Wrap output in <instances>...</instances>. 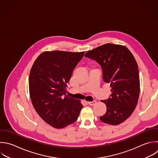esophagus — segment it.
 Instances as JSON below:
<instances>
[{
    "mask_svg": "<svg viewBox=\"0 0 158 158\" xmlns=\"http://www.w3.org/2000/svg\"><path fill=\"white\" fill-rule=\"evenodd\" d=\"M88 103L90 105V106H94L96 103V101H89L88 102Z\"/></svg>",
    "mask_w": 158,
    "mask_h": 158,
    "instance_id": "obj_1",
    "label": "esophagus"
}]
</instances>
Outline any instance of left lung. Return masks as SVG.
I'll list each match as a JSON object with an SVG mask.
<instances>
[{
    "instance_id": "8db88e82",
    "label": "left lung",
    "mask_w": 158,
    "mask_h": 158,
    "mask_svg": "<svg viewBox=\"0 0 158 158\" xmlns=\"http://www.w3.org/2000/svg\"><path fill=\"white\" fill-rule=\"evenodd\" d=\"M85 56L101 65L103 80L111 87L110 98L101 101L107 110L100 120L109 125H119L133 113L139 98L138 67L134 56L126 46L110 43L88 51Z\"/></svg>"
}]
</instances>
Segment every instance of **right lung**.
Segmentation results:
<instances>
[{"mask_svg":"<svg viewBox=\"0 0 158 158\" xmlns=\"http://www.w3.org/2000/svg\"><path fill=\"white\" fill-rule=\"evenodd\" d=\"M84 53L44 51L31 69L29 91L33 106L41 118L55 128H63L75 122L83 107L80 100L63 95Z\"/></svg>","mask_w":158,"mask_h":158,"instance_id":"right-lung-1","label":"right lung"}]
</instances>
